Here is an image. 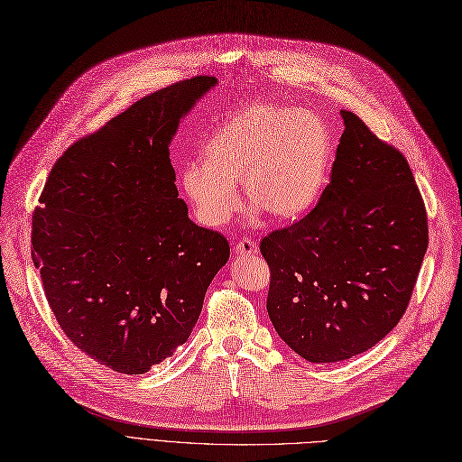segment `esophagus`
Here are the masks:
<instances>
[{
  "mask_svg": "<svg viewBox=\"0 0 462 462\" xmlns=\"http://www.w3.org/2000/svg\"><path fill=\"white\" fill-rule=\"evenodd\" d=\"M259 251V245L254 240H251V237H244V240L236 242L234 245V253L237 254V257H247V254H253Z\"/></svg>",
  "mask_w": 462,
  "mask_h": 462,
  "instance_id": "esophagus-1",
  "label": "esophagus"
}]
</instances>
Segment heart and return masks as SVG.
Segmentation results:
<instances>
[{
	"label": "heart",
	"instance_id": "b5f03b06",
	"mask_svg": "<svg viewBox=\"0 0 462 462\" xmlns=\"http://www.w3.org/2000/svg\"><path fill=\"white\" fill-rule=\"evenodd\" d=\"M333 139L323 119L302 108L257 102L230 114L203 148V163L180 171L182 192L201 222L222 226L245 199L276 220L309 213L326 186Z\"/></svg>",
	"mask_w": 462,
	"mask_h": 462
}]
</instances>
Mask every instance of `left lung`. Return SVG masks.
I'll return each mask as SVG.
<instances>
[{"mask_svg":"<svg viewBox=\"0 0 462 462\" xmlns=\"http://www.w3.org/2000/svg\"><path fill=\"white\" fill-rule=\"evenodd\" d=\"M331 180L314 209L263 237L266 310L304 360L333 364L383 340L407 310L429 218L403 153L340 112Z\"/></svg>","mask_w":462,"mask_h":462,"instance_id":"1","label":"left lung"}]
</instances>
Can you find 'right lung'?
Wrapping results in <instances>:
<instances>
[{
    "label": "right lung",
    "instance_id": "obj_1",
    "mask_svg": "<svg viewBox=\"0 0 462 462\" xmlns=\"http://www.w3.org/2000/svg\"><path fill=\"white\" fill-rule=\"evenodd\" d=\"M217 83L177 81L85 134L51 169L32 213V261L60 329L91 360L143 374L186 343L230 257L179 199L169 143Z\"/></svg>",
    "mask_w": 462,
    "mask_h": 462
}]
</instances>
